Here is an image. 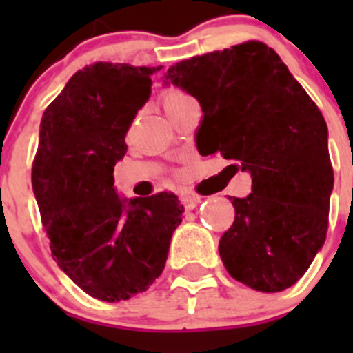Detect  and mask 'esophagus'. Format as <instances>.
<instances>
[{"instance_id": "34e87169", "label": "esophagus", "mask_w": 353, "mask_h": 353, "mask_svg": "<svg viewBox=\"0 0 353 353\" xmlns=\"http://www.w3.org/2000/svg\"><path fill=\"white\" fill-rule=\"evenodd\" d=\"M199 203H201V199L194 194H189V196H185V198H182V205L185 210H192V208L198 207Z\"/></svg>"}]
</instances>
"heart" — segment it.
Here are the masks:
<instances>
[{
  "label": "heart",
  "instance_id": "heart-1",
  "mask_svg": "<svg viewBox=\"0 0 353 353\" xmlns=\"http://www.w3.org/2000/svg\"><path fill=\"white\" fill-rule=\"evenodd\" d=\"M187 93L182 92V90H176V88H170L166 90V92L162 93V105H164V109H166V113L170 111V109H173L174 105L179 104V102H182L183 99H187Z\"/></svg>",
  "mask_w": 353,
  "mask_h": 353
}]
</instances>
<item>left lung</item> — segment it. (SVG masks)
I'll return each instance as SVG.
<instances>
[{
    "mask_svg": "<svg viewBox=\"0 0 353 353\" xmlns=\"http://www.w3.org/2000/svg\"><path fill=\"white\" fill-rule=\"evenodd\" d=\"M166 79L201 105L199 154L221 152L251 171L252 192L230 198L235 221L219 240L228 274L258 292L290 288L329 228L334 171L322 111L258 40L171 65Z\"/></svg>",
    "mask_w": 353,
    "mask_h": 353,
    "instance_id": "obj_1",
    "label": "left lung"
}]
</instances>
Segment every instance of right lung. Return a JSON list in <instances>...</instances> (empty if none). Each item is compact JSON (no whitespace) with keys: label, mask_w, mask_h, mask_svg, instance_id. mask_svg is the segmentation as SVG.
I'll return each mask as SVG.
<instances>
[{"label":"right lung","mask_w":353,"mask_h":353,"mask_svg":"<svg viewBox=\"0 0 353 353\" xmlns=\"http://www.w3.org/2000/svg\"><path fill=\"white\" fill-rule=\"evenodd\" d=\"M162 67L97 61L77 70L43 111L31 183L52 258L104 302L146 292L166 265L182 223L179 196L162 191L123 205L113 189L125 136Z\"/></svg>","instance_id":"right-lung-1"}]
</instances>
